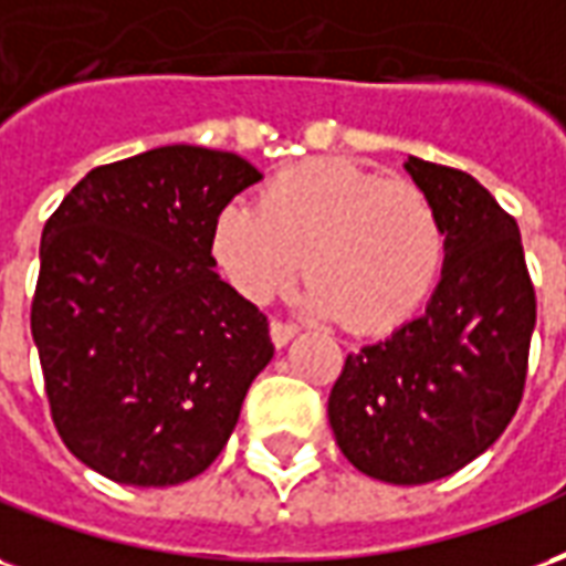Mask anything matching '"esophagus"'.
Returning a JSON list of instances; mask_svg holds the SVG:
<instances>
[{
  "instance_id": "obj_1",
  "label": "esophagus",
  "mask_w": 566,
  "mask_h": 566,
  "mask_svg": "<svg viewBox=\"0 0 566 566\" xmlns=\"http://www.w3.org/2000/svg\"><path fill=\"white\" fill-rule=\"evenodd\" d=\"M298 334V325L292 323H280V319H274L271 323V340H274V346H286L292 337Z\"/></svg>"
}]
</instances>
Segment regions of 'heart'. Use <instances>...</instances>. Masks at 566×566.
Wrapping results in <instances>:
<instances>
[{
  "label": "heart",
  "mask_w": 566,
  "mask_h": 566,
  "mask_svg": "<svg viewBox=\"0 0 566 566\" xmlns=\"http://www.w3.org/2000/svg\"><path fill=\"white\" fill-rule=\"evenodd\" d=\"M210 250L243 298L268 301L298 274V304L319 319L379 334L407 323L431 295L447 234L422 189L382 180L346 159H311L232 201L213 222Z\"/></svg>",
  "instance_id": "obj_1"
}]
</instances>
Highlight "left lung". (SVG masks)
Wrapping results in <instances>:
<instances>
[{
	"instance_id": "8db88e82",
	"label": "left lung",
	"mask_w": 566,
	"mask_h": 566,
	"mask_svg": "<svg viewBox=\"0 0 566 566\" xmlns=\"http://www.w3.org/2000/svg\"><path fill=\"white\" fill-rule=\"evenodd\" d=\"M447 255L422 316L346 356L328 422L346 461L379 482L424 485L480 458L515 416L537 301L518 226L468 171L410 156Z\"/></svg>"
}]
</instances>
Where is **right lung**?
Here are the masks:
<instances>
[{"instance_id": "obj_1", "label": "right lung", "mask_w": 566, "mask_h": 566, "mask_svg": "<svg viewBox=\"0 0 566 566\" xmlns=\"http://www.w3.org/2000/svg\"><path fill=\"white\" fill-rule=\"evenodd\" d=\"M262 175L171 144L93 168L41 232L32 340L63 443L119 485H180L229 443L274 344L213 271V222Z\"/></svg>"}]
</instances>
